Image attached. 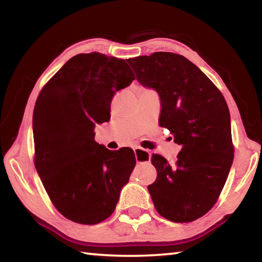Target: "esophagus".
<instances>
[{
  "instance_id": "obj_1",
  "label": "esophagus",
  "mask_w": 262,
  "mask_h": 262,
  "mask_svg": "<svg viewBox=\"0 0 262 262\" xmlns=\"http://www.w3.org/2000/svg\"><path fill=\"white\" fill-rule=\"evenodd\" d=\"M134 154L137 164H148L150 162V158H151V155H150L149 151L141 149L139 147L134 148Z\"/></svg>"
}]
</instances>
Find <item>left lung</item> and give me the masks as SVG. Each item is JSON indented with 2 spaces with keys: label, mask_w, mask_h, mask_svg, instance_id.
<instances>
[{
  "label": "left lung",
  "mask_w": 262,
  "mask_h": 262,
  "mask_svg": "<svg viewBox=\"0 0 262 262\" xmlns=\"http://www.w3.org/2000/svg\"><path fill=\"white\" fill-rule=\"evenodd\" d=\"M136 79L161 99L159 126L181 145L171 166L152 155L157 179L148 186L163 217L187 223L207 214L219 199L233 162L231 119L223 95L196 66L168 52L128 59Z\"/></svg>",
  "instance_id": "obj_1"
}]
</instances>
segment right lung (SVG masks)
<instances>
[{
    "label": "right lung",
    "mask_w": 262,
    "mask_h": 262,
    "mask_svg": "<svg viewBox=\"0 0 262 262\" xmlns=\"http://www.w3.org/2000/svg\"><path fill=\"white\" fill-rule=\"evenodd\" d=\"M135 76L127 62L98 52L77 54L47 82L34 106V164L53 205L66 219L97 224L115 209L136 159L111 151L95 127L111 118L114 94Z\"/></svg>",
    "instance_id": "1"
}]
</instances>
